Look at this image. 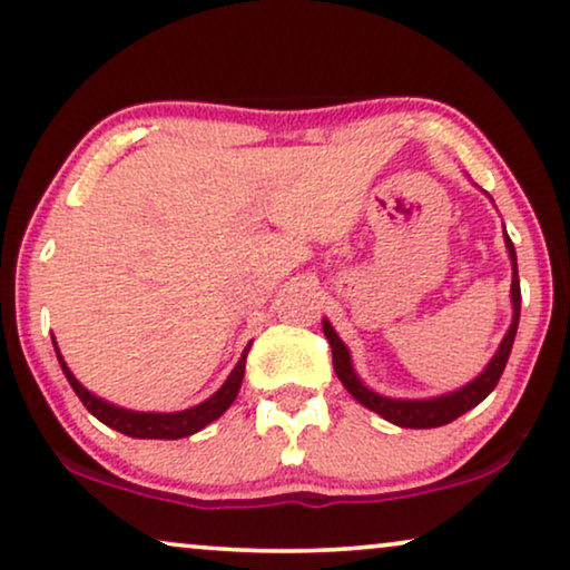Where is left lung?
Returning a JSON list of instances; mask_svg holds the SVG:
<instances>
[{
    "instance_id": "obj_1",
    "label": "left lung",
    "mask_w": 570,
    "mask_h": 570,
    "mask_svg": "<svg viewBox=\"0 0 570 570\" xmlns=\"http://www.w3.org/2000/svg\"><path fill=\"white\" fill-rule=\"evenodd\" d=\"M505 246H508V254H511V264H513V283H511L513 322H511V327H508L505 337H502L498 353H494L490 364H487L484 372L479 374L474 382L463 384V387L455 390V393L430 397V401H401V397H384L380 393H374V390H368L366 384L358 380V374L353 372L348 348H345L343 340L337 337V332L332 330V324L324 320L322 330H324V337H327L332 345V366H335V374H337V380L343 382V387L348 390V393L356 397L361 405H366L368 411L380 413L382 419L393 421V424H397V426H405V430H432V426L450 424V421H455L458 416H463L465 411H471L474 405L482 403L484 397L494 390V384L500 382L502 368H505L508 356H511L515 330H519V316H521L519 264H515V248L508 235H505Z\"/></svg>"
}]
</instances>
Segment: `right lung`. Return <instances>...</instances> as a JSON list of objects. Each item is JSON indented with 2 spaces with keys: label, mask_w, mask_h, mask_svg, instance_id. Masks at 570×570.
<instances>
[{
  "label": "right lung",
  "mask_w": 570,
  "mask_h": 570,
  "mask_svg": "<svg viewBox=\"0 0 570 570\" xmlns=\"http://www.w3.org/2000/svg\"><path fill=\"white\" fill-rule=\"evenodd\" d=\"M248 348H250V345H246V351H243L238 366L233 368L230 376H227V382L222 384V387L209 397V401L198 403L188 411H177V413H140V411L120 409V405H112V403L101 401V397L88 393L83 384H80L76 376H72V372L68 368V364L62 361V356H59V351L55 345L59 366H62V372H65V376H68L70 387L76 390V395L80 397V403L86 405L88 413H94V416L99 419L101 424L112 426V430L128 434V438H138V440H180V438H188V434H196L198 430H204V426L212 424V421H217L222 413L230 409L235 395H238L243 374H246Z\"/></svg>",
  "instance_id": "1"
}]
</instances>
